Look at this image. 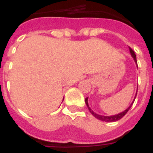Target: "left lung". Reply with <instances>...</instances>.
I'll list each match as a JSON object with an SVG mask.
<instances>
[{"label": "left lung", "mask_w": 153, "mask_h": 153, "mask_svg": "<svg viewBox=\"0 0 153 153\" xmlns=\"http://www.w3.org/2000/svg\"><path fill=\"white\" fill-rule=\"evenodd\" d=\"M128 49H129V52H130V54H131V56L133 57V59H134V62L136 64H137V59H136V55H135L134 51L132 50L130 47H128ZM137 67H138V65H137ZM137 91H138V88H137ZM136 95H137V93H136V94H135V97H134V101H133V102L129 105V106H128L127 109H125L124 111H122V112L119 113V114H116V115H99V114H97V113H95L94 111H93V110L90 108L89 105H88V97H86L85 98V103H86L87 106H88V110H89V111L91 112V114L95 117V118H97V120H102V121H105V122H115V121H117V120H120V119L124 116V115L126 114V113L128 112V111L129 109H130V107L132 106V105H133V103H134V102L135 100V97H136Z\"/></svg>", "instance_id": "1"}]
</instances>
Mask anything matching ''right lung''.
<instances>
[{
  "instance_id": "right-lung-1",
  "label": "right lung",
  "mask_w": 153,
  "mask_h": 153,
  "mask_svg": "<svg viewBox=\"0 0 153 153\" xmlns=\"http://www.w3.org/2000/svg\"><path fill=\"white\" fill-rule=\"evenodd\" d=\"M63 100H64V99H63Z\"/></svg>"
}]
</instances>
